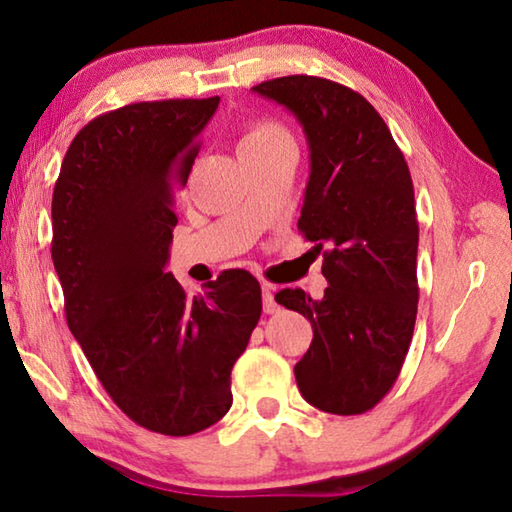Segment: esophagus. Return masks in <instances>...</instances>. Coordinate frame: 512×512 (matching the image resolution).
Masks as SVG:
<instances>
[{
	"mask_svg": "<svg viewBox=\"0 0 512 512\" xmlns=\"http://www.w3.org/2000/svg\"><path fill=\"white\" fill-rule=\"evenodd\" d=\"M263 311L267 315L279 311V304H276V299H274V288L270 286V283H263Z\"/></svg>",
	"mask_w": 512,
	"mask_h": 512,
	"instance_id": "1",
	"label": "esophagus"
}]
</instances>
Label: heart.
I'll list each match as a JSON object with an SVG mask.
<instances>
[{
	"mask_svg": "<svg viewBox=\"0 0 512 512\" xmlns=\"http://www.w3.org/2000/svg\"><path fill=\"white\" fill-rule=\"evenodd\" d=\"M290 140L288 129L279 124L276 120H256L249 124V129L242 133L240 138V152H247V149H261L276 145V142Z\"/></svg>",
	"mask_w": 512,
	"mask_h": 512,
	"instance_id": "obj_1",
	"label": "heart"
}]
</instances>
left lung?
<instances>
[{"label": "left lung", "mask_w": 512, "mask_h": 512, "mask_svg": "<svg viewBox=\"0 0 512 512\" xmlns=\"http://www.w3.org/2000/svg\"><path fill=\"white\" fill-rule=\"evenodd\" d=\"M251 90L292 111L311 147L297 226L317 254L324 249L329 288L320 301L299 288L274 297L313 326L295 365L299 392L324 413H367L397 381L420 299L406 158L376 108L342 83L292 74Z\"/></svg>", "instance_id": "1"}]
</instances>
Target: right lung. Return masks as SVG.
<instances>
[{
    "label": "right lung",
    "mask_w": 512,
    "mask_h": 512,
    "mask_svg": "<svg viewBox=\"0 0 512 512\" xmlns=\"http://www.w3.org/2000/svg\"><path fill=\"white\" fill-rule=\"evenodd\" d=\"M220 97L129 104L67 147L52 197V261L65 320L117 408L163 435H192L231 408V370L263 311L247 270L188 297L165 272L174 195Z\"/></svg>",
    "instance_id": "obj_1"
}]
</instances>
